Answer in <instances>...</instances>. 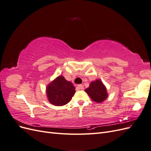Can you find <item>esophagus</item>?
I'll return each instance as SVG.
<instances>
[{"mask_svg":"<svg viewBox=\"0 0 151 151\" xmlns=\"http://www.w3.org/2000/svg\"><path fill=\"white\" fill-rule=\"evenodd\" d=\"M84 89V86L81 85V84H79L77 85V86L76 87V90L79 91V90H83Z\"/></svg>","mask_w":151,"mask_h":151,"instance_id":"obj_1","label":"esophagus"}]
</instances>
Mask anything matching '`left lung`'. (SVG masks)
Wrapping results in <instances>:
<instances>
[{
  "instance_id": "8db88e82",
  "label": "left lung",
  "mask_w": 151,
  "mask_h": 151,
  "mask_svg": "<svg viewBox=\"0 0 151 151\" xmlns=\"http://www.w3.org/2000/svg\"><path fill=\"white\" fill-rule=\"evenodd\" d=\"M85 91L90 98L96 103H102L108 97L106 87L99 79L91 83L89 88L86 89Z\"/></svg>"
}]
</instances>
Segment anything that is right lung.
Here are the masks:
<instances>
[{
    "label": "right lung",
    "instance_id": "1",
    "mask_svg": "<svg viewBox=\"0 0 151 151\" xmlns=\"http://www.w3.org/2000/svg\"><path fill=\"white\" fill-rule=\"evenodd\" d=\"M75 93L74 85L62 76L57 77L47 87L48 101L55 106H63L67 104Z\"/></svg>",
    "mask_w": 151,
    "mask_h": 151
}]
</instances>
